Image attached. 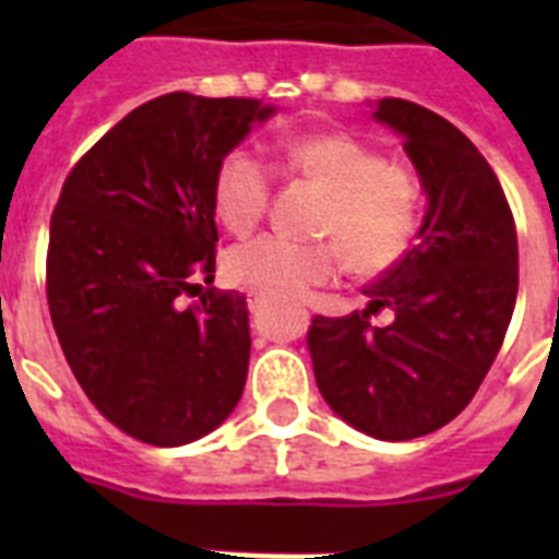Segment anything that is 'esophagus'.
I'll use <instances>...</instances> for the list:
<instances>
[{
  "mask_svg": "<svg viewBox=\"0 0 559 559\" xmlns=\"http://www.w3.org/2000/svg\"><path fill=\"white\" fill-rule=\"evenodd\" d=\"M263 307H266V298L258 296V293H252V296H249V310H252V313H261Z\"/></svg>",
  "mask_w": 559,
  "mask_h": 559,
  "instance_id": "1",
  "label": "esophagus"
}]
</instances>
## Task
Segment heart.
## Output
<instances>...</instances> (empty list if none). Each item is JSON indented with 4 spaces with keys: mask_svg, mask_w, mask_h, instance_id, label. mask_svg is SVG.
<instances>
[{
    "mask_svg": "<svg viewBox=\"0 0 559 559\" xmlns=\"http://www.w3.org/2000/svg\"><path fill=\"white\" fill-rule=\"evenodd\" d=\"M284 177L305 179L328 193L319 235L328 243H296L258 235L226 252L231 284L263 298H296L328 284L342 254L357 275H385L415 249L424 197L415 177L385 162L380 151L350 133H307L287 139L275 156ZM272 197V170L254 153L231 151L214 174V209L223 226L243 235L263 219Z\"/></svg>",
    "mask_w": 559,
    "mask_h": 559,
    "instance_id": "heart-1",
    "label": "heart"
}]
</instances>
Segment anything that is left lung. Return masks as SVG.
<instances>
[{"label":"left lung","mask_w":559,"mask_h":559,"mask_svg":"<svg viewBox=\"0 0 559 559\" xmlns=\"http://www.w3.org/2000/svg\"><path fill=\"white\" fill-rule=\"evenodd\" d=\"M377 121L403 135L429 197L420 240L380 275L366 310L316 316L307 333L316 385L359 432L408 441L467 406L493 366L520 289L516 223L476 144L432 109L382 98ZM389 306L395 322L367 319Z\"/></svg>","instance_id":"left-lung-1"}]
</instances>
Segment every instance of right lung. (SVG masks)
Instances as JSON below:
<instances>
[{
	"label": "right lung",
	"instance_id": "obj_1",
	"mask_svg": "<svg viewBox=\"0 0 559 559\" xmlns=\"http://www.w3.org/2000/svg\"><path fill=\"white\" fill-rule=\"evenodd\" d=\"M270 116L254 98L168 92L66 177L48 231V313L74 380L135 441H197L243 394L246 296L200 281H214L217 165Z\"/></svg>",
	"mask_w": 559,
	"mask_h": 559
}]
</instances>
